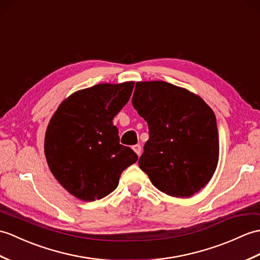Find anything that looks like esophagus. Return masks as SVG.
Returning <instances> with one entry per match:
<instances>
[{
    "mask_svg": "<svg viewBox=\"0 0 260 260\" xmlns=\"http://www.w3.org/2000/svg\"><path fill=\"white\" fill-rule=\"evenodd\" d=\"M133 150H134V152L138 156H140L141 153H142V146H141V145H134V146H133Z\"/></svg>",
    "mask_w": 260,
    "mask_h": 260,
    "instance_id": "34e87169",
    "label": "esophagus"
}]
</instances>
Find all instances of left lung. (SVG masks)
I'll return each instance as SVG.
<instances>
[{
  "instance_id": "8db88e82",
  "label": "left lung",
  "mask_w": 260,
  "mask_h": 260,
  "mask_svg": "<svg viewBox=\"0 0 260 260\" xmlns=\"http://www.w3.org/2000/svg\"><path fill=\"white\" fill-rule=\"evenodd\" d=\"M132 103L148 124L149 138L138 165L152 184L172 197L201 190L219 158L212 108L201 96L162 81L137 82Z\"/></svg>"
}]
</instances>
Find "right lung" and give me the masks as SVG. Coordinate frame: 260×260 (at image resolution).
Segmentation results:
<instances>
[{"instance_id": "add662e5", "label": "right lung", "mask_w": 260, "mask_h": 260, "mask_svg": "<svg viewBox=\"0 0 260 260\" xmlns=\"http://www.w3.org/2000/svg\"><path fill=\"white\" fill-rule=\"evenodd\" d=\"M134 82L98 84L65 99L48 123L44 152L54 177L85 202L116 188L123 171L138 159L119 144L113 119L127 104Z\"/></svg>"}]
</instances>
